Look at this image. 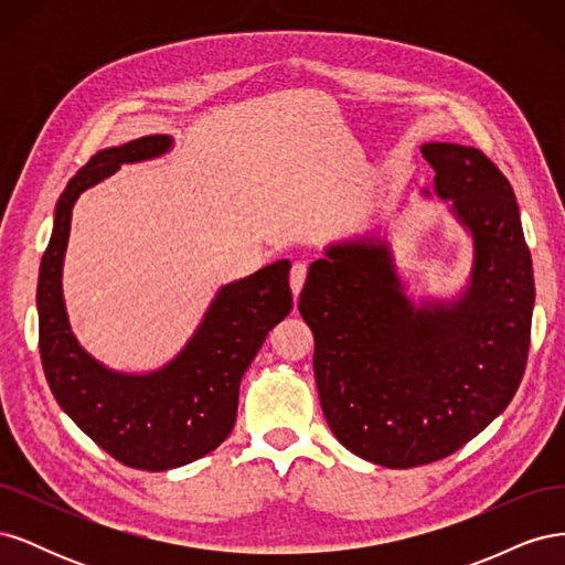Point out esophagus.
<instances>
[{"label":"esophagus","instance_id":"esophagus-1","mask_svg":"<svg viewBox=\"0 0 565 565\" xmlns=\"http://www.w3.org/2000/svg\"><path fill=\"white\" fill-rule=\"evenodd\" d=\"M306 276H309V266H306L303 262H295L292 270H289V287H292L295 297L301 292V287L306 282Z\"/></svg>","mask_w":565,"mask_h":565}]
</instances>
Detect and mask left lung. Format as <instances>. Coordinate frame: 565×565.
Instances as JSON below:
<instances>
[{
	"mask_svg": "<svg viewBox=\"0 0 565 565\" xmlns=\"http://www.w3.org/2000/svg\"><path fill=\"white\" fill-rule=\"evenodd\" d=\"M436 193L473 235L471 285L415 309L384 243L328 249L299 313L316 351L324 419L341 446L388 469L457 452L504 413L523 380L535 280L511 183L483 150L426 143Z\"/></svg>",
	"mask_w": 565,
	"mask_h": 565,
	"instance_id": "1",
	"label": "left lung"
}]
</instances>
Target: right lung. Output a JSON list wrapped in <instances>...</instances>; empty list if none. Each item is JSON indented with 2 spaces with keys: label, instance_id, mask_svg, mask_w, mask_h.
<instances>
[{
  "label": "right lung",
  "instance_id": "add662e5",
  "mask_svg": "<svg viewBox=\"0 0 565 565\" xmlns=\"http://www.w3.org/2000/svg\"><path fill=\"white\" fill-rule=\"evenodd\" d=\"M169 146L167 134H152L100 150L67 181L38 282L40 355L56 403L119 465L143 471L183 467L228 438L245 370L266 334L292 311L289 262L282 259L221 287L188 347L158 372L106 370L77 344L61 292L73 204L119 164L158 158Z\"/></svg>",
  "mask_w": 565,
  "mask_h": 565
}]
</instances>
